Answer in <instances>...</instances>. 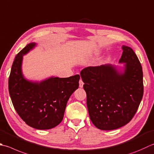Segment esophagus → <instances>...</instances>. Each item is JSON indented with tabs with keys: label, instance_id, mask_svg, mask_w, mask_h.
Instances as JSON below:
<instances>
[{
	"label": "esophagus",
	"instance_id": "34e87169",
	"mask_svg": "<svg viewBox=\"0 0 154 154\" xmlns=\"http://www.w3.org/2000/svg\"><path fill=\"white\" fill-rule=\"evenodd\" d=\"M83 85H84V83L83 82V81L81 80V79H80L79 80V87L81 88V87H83Z\"/></svg>",
	"mask_w": 154,
	"mask_h": 154
}]
</instances>
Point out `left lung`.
<instances>
[{
  "label": "left lung",
  "instance_id": "obj_1",
  "mask_svg": "<svg viewBox=\"0 0 154 154\" xmlns=\"http://www.w3.org/2000/svg\"><path fill=\"white\" fill-rule=\"evenodd\" d=\"M119 74L110 65L88 67L81 71L92 123L101 130H113L131 121L143 95L142 67L131 48L123 45Z\"/></svg>",
  "mask_w": 154,
  "mask_h": 154
}]
</instances>
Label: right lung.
<instances>
[{
    "mask_svg": "<svg viewBox=\"0 0 154 154\" xmlns=\"http://www.w3.org/2000/svg\"><path fill=\"white\" fill-rule=\"evenodd\" d=\"M35 46V43L28 44L15 57L9 75L8 91L15 110L27 125L49 129L61 122L69 99L79 87L80 75L51 77L39 83L26 80L21 71L23 55Z\"/></svg>",
    "mask_w": 154,
    "mask_h": 154,
    "instance_id": "obj_1",
    "label": "right lung"
}]
</instances>
